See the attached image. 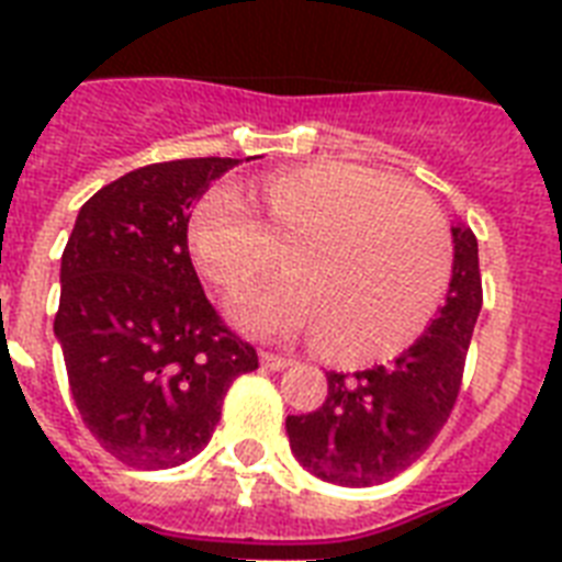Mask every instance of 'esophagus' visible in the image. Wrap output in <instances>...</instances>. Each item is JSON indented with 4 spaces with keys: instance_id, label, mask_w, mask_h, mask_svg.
I'll list each match as a JSON object with an SVG mask.
<instances>
[{
    "instance_id": "obj_1",
    "label": "esophagus",
    "mask_w": 562,
    "mask_h": 562,
    "mask_svg": "<svg viewBox=\"0 0 562 562\" xmlns=\"http://www.w3.org/2000/svg\"><path fill=\"white\" fill-rule=\"evenodd\" d=\"M259 361H262V368H268V370H285L294 364V361L285 359V356H273V352H262V356H259Z\"/></svg>"
}]
</instances>
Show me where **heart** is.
Segmentation results:
<instances>
[{
  "mask_svg": "<svg viewBox=\"0 0 562 562\" xmlns=\"http://www.w3.org/2000/svg\"><path fill=\"white\" fill-rule=\"evenodd\" d=\"M187 245L224 297L245 294L277 254L285 280L241 300L236 324L280 338L315 333V350L341 368L408 350L452 277L440 212L402 180L338 160L212 194L192 212Z\"/></svg>",
  "mask_w": 562,
  "mask_h": 562,
  "instance_id": "obj_1",
  "label": "heart"
}]
</instances>
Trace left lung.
<instances>
[{
    "mask_svg": "<svg viewBox=\"0 0 562 562\" xmlns=\"http://www.w3.org/2000/svg\"><path fill=\"white\" fill-rule=\"evenodd\" d=\"M452 280L428 329L391 364L326 373L329 396L312 414H289L291 452L312 475L341 487H373L426 452L461 391L463 361L481 312L479 241L452 224Z\"/></svg>",
    "mask_w": 562,
    "mask_h": 562,
    "instance_id": "8db88e82",
    "label": "left lung"
}]
</instances>
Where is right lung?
Returning a JSON list of instances; mask_svg holds the SVG:
<instances>
[{"label":"right lung","mask_w":562,"mask_h":562,"mask_svg":"<svg viewBox=\"0 0 562 562\" xmlns=\"http://www.w3.org/2000/svg\"><path fill=\"white\" fill-rule=\"evenodd\" d=\"M233 166L198 157L127 171L83 203L60 256L55 338L72 400L136 470L194 458L233 379L259 368L210 306L187 245L194 201Z\"/></svg>","instance_id":"right-lung-1"}]
</instances>
